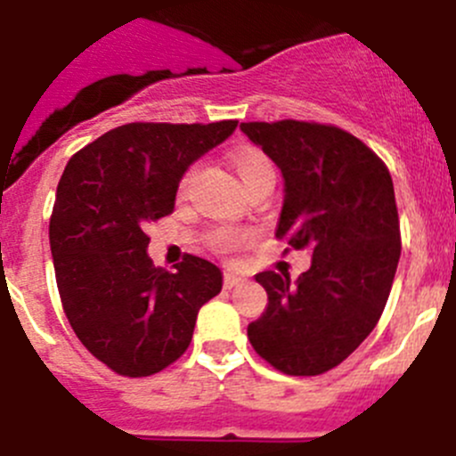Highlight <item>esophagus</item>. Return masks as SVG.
I'll return each mask as SVG.
<instances>
[{"label":"esophagus","mask_w":456,"mask_h":456,"mask_svg":"<svg viewBox=\"0 0 456 456\" xmlns=\"http://www.w3.org/2000/svg\"><path fill=\"white\" fill-rule=\"evenodd\" d=\"M246 281V277H243V274H237V273H228L224 274V288H228V290H232V288H237V286H241V283Z\"/></svg>","instance_id":"esophagus-1"}]
</instances>
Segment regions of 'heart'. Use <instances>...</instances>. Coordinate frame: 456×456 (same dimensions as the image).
Returning <instances> with one entry per match:
<instances>
[{
  "label": "heart",
  "instance_id": "1",
  "mask_svg": "<svg viewBox=\"0 0 456 456\" xmlns=\"http://www.w3.org/2000/svg\"><path fill=\"white\" fill-rule=\"evenodd\" d=\"M234 170H237L239 179L246 186V191L250 192L252 188L261 186V183H274V166L264 152L259 151H246L239 152L232 159ZM195 170H188L186 177L182 179V188H186L191 183ZM250 239L248 230H237V228H215L208 234L210 248H215L217 252H230L234 248H239L241 243H246Z\"/></svg>",
  "mask_w": 456,
  "mask_h": 456
}]
</instances>
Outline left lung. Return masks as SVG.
<instances>
[{"label":"left lung","instance_id":"1","mask_svg":"<svg viewBox=\"0 0 456 456\" xmlns=\"http://www.w3.org/2000/svg\"><path fill=\"white\" fill-rule=\"evenodd\" d=\"M239 128L283 175L274 234L313 252L295 283L288 273L256 274L268 305L248 339L283 375H322L359 348L386 308L401 255L392 177L362 139L337 126L283 119Z\"/></svg>","mask_w":456,"mask_h":456}]
</instances>
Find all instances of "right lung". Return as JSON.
<instances>
[{
    "label": "right lung",
    "mask_w": 456,
    "mask_h": 456,
    "mask_svg": "<svg viewBox=\"0 0 456 456\" xmlns=\"http://www.w3.org/2000/svg\"><path fill=\"white\" fill-rule=\"evenodd\" d=\"M237 121L126 124L70 157L57 186L51 252L61 305L90 354L124 377H151L191 346L222 270L186 255L175 273L148 256V224L173 213L183 173Z\"/></svg>",
    "instance_id": "1"
}]
</instances>
